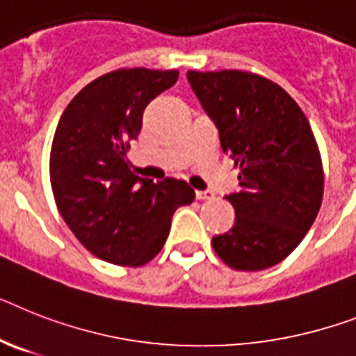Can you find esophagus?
Segmentation results:
<instances>
[{
  "label": "esophagus",
  "mask_w": 356,
  "mask_h": 356,
  "mask_svg": "<svg viewBox=\"0 0 356 356\" xmlns=\"http://www.w3.org/2000/svg\"><path fill=\"white\" fill-rule=\"evenodd\" d=\"M196 198L198 200H214L213 191H196Z\"/></svg>",
  "instance_id": "34e87169"
}]
</instances>
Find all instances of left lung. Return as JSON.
<instances>
[{"label":"left lung","instance_id":"1","mask_svg":"<svg viewBox=\"0 0 356 356\" xmlns=\"http://www.w3.org/2000/svg\"><path fill=\"white\" fill-rule=\"evenodd\" d=\"M187 79L240 167V191L225 196L234 225L213 236L214 252L236 271L277 266L309 231L324 196L309 122L280 85L249 70H189Z\"/></svg>","mask_w":356,"mask_h":356}]
</instances>
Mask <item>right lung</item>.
Wrapping results in <instances>:
<instances>
[{
  "mask_svg": "<svg viewBox=\"0 0 356 356\" xmlns=\"http://www.w3.org/2000/svg\"><path fill=\"white\" fill-rule=\"evenodd\" d=\"M178 70L118 69L76 94L51 147L58 211L81 245L108 264L140 267L161 251L175 211L195 202L187 181L140 178L127 152L143 111L176 83Z\"/></svg>",
  "mask_w": 356,
  "mask_h": 356,
  "instance_id": "add662e5",
  "label": "right lung"
}]
</instances>
